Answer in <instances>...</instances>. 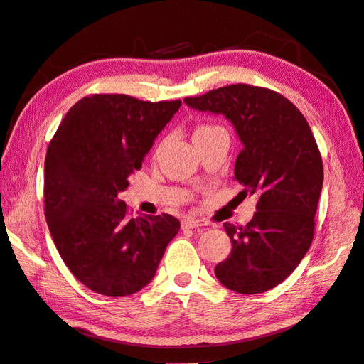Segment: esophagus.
<instances>
[{
  "label": "esophagus",
  "instance_id": "esophagus-1",
  "mask_svg": "<svg viewBox=\"0 0 364 364\" xmlns=\"http://www.w3.org/2000/svg\"><path fill=\"white\" fill-rule=\"evenodd\" d=\"M181 226H183V229H196V228L205 226V224L200 220H194V218H186V220H183Z\"/></svg>",
  "mask_w": 364,
  "mask_h": 364
}]
</instances>
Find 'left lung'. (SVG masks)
Returning <instances> with one entry per match:
<instances>
[{
    "instance_id": "left-lung-1",
    "label": "left lung",
    "mask_w": 364,
    "mask_h": 364,
    "mask_svg": "<svg viewBox=\"0 0 364 364\" xmlns=\"http://www.w3.org/2000/svg\"><path fill=\"white\" fill-rule=\"evenodd\" d=\"M184 103L232 124L242 143L235 180L245 186L243 194L257 197L245 228L224 223L232 250L215 267L216 279L240 294L267 291L293 272L314 239L323 162L312 130L285 97L247 84L188 97Z\"/></svg>"
}]
</instances>
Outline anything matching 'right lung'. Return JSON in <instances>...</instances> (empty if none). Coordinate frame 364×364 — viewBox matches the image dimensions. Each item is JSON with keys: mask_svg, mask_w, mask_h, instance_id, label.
I'll use <instances>...</instances> for the list:
<instances>
[{"mask_svg": "<svg viewBox=\"0 0 364 364\" xmlns=\"http://www.w3.org/2000/svg\"><path fill=\"white\" fill-rule=\"evenodd\" d=\"M180 107L181 100L84 97L52 138L44 162L46 221L63 262L92 291H140L180 230L171 215L129 218L117 199Z\"/></svg>", "mask_w": 364, "mask_h": 364, "instance_id": "obj_1", "label": "right lung"}]
</instances>
